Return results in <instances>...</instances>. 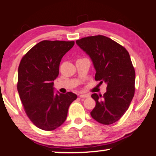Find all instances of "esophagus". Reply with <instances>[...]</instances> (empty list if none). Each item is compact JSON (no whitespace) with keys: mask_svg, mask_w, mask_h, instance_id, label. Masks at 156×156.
Masks as SVG:
<instances>
[{"mask_svg":"<svg viewBox=\"0 0 156 156\" xmlns=\"http://www.w3.org/2000/svg\"><path fill=\"white\" fill-rule=\"evenodd\" d=\"M80 98H88L90 95L88 94H80L79 95Z\"/></svg>","mask_w":156,"mask_h":156,"instance_id":"34e87169","label":"esophagus"}]
</instances>
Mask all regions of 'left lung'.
<instances>
[{
    "mask_svg": "<svg viewBox=\"0 0 156 156\" xmlns=\"http://www.w3.org/2000/svg\"><path fill=\"white\" fill-rule=\"evenodd\" d=\"M76 44L90 57L95 80L107 85L104 95L93 94L96 106L90 115L103 125H111L125 113L135 94V72L129 52L122 45L102 35L84 37Z\"/></svg>",
    "mask_w": 156,
    "mask_h": 156,
    "instance_id": "1",
    "label": "left lung"
}]
</instances>
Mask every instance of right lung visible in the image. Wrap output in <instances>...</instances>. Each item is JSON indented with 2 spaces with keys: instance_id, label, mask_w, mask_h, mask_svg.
<instances>
[{
  "instance_id": "1",
  "label": "right lung",
  "mask_w": 156,
  "mask_h": 156,
  "mask_svg": "<svg viewBox=\"0 0 156 156\" xmlns=\"http://www.w3.org/2000/svg\"><path fill=\"white\" fill-rule=\"evenodd\" d=\"M75 42L44 40L21 59L17 89L25 112L39 129L54 130L66 121L70 104L77 98L72 92L55 93L54 80L62 57Z\"/></svg>"
}]
</instances>
